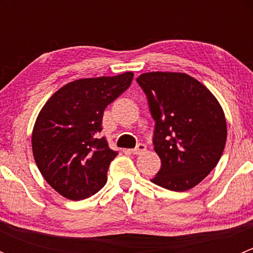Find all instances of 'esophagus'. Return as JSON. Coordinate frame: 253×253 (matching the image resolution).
I'll return each mask as SVG.
<instances>
[{"instance_id":"1","label":"esophagus","mask_w":253,"mask_h":253,"mask_svg":"<svg viewBox=\"0 0 253 253\" xmlns=\"http://www.w3.org/2000/svg\"><path fill=\"white\" fill-rule=\"evenodd\" d=\"M145 150H147V145L143 144V143H139V144H137V147L134 148V149H131L129 152L134 155H141L145 152Z\"/></svg>"}]
</instances>
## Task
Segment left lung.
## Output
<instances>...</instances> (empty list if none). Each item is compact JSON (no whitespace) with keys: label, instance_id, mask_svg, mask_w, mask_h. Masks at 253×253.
<instances>
[{"label":"left lung","instance_id":"left-lung-1","mask_svg":"<svg viewBox=\"0 0 253 253\" xmlns=\"http://www.w3.org/2000/svg\"><path fill=\"white\" fill-rule=\"evenodd\" d=\"M155 121L153 144L162 168L152 182L183 192L216 167L226 142V120L215 96L186 73L148 72L137 78Z\"/></svg>","mask_w":253,"mask_h":253}]
</instances>
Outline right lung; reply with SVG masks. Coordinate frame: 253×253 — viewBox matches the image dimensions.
Segmentation results:
<instances>
[{"label": "right lung", "mask_w": 253, "mask_h": 253, "mask_svg": "<svg viewBox=\"0 0 253 253\" xmlns=\"http://www.w3.org/2000/svg\"><path fill=\"white\" fill-rule=\"evenodd\" d=\"M132 79V72L77 79L58 89L40 110L32 134L33 155L46 182L63 197L84 200L106 183L117 152L98 133L105 108Z\"/></svg>", "instance_id": "obj_1"}]
</instances>
